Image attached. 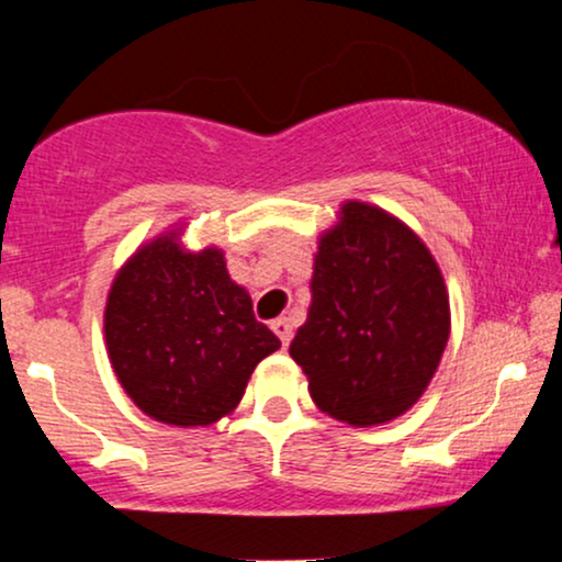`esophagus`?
<instances>
[{"instance_id":"34e87169","label":"esophagus","mask_w":562,"mask_h":562,"mask_svg":"<svg viewBox=\"0 0 562 562\" xmlns=\"http://www.w3.org/2000/svg\"><path fill=\"white\" fill-rule=\"evenodd\" d=\"M272 330H274L277 338L282 340V346H288L290 338H293V322H290L288 317L274 319V322H272Z\"/></svg>"}]
</instances>
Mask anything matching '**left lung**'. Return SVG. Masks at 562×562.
I'll use <instances>...</instances> for the list:
<instances>
[{"label":"left lung","mask_w":562,"mask_h":562,"mask_svg":"<svg viewBox=\"0 0 562 562\" xmlns=\"http://www.w3.org/2000/svg\"><path fill=\"white\" fill-rule=\"evenodd\" d=\"M449 340V295L434 256L398 218L346 203L314 259L312 306L290 344L322 412L348 425L404 415Z\"/></svg>","instance_id":"1"}]
</instances>
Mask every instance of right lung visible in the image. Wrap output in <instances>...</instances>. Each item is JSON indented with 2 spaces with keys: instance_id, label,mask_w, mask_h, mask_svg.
<instances>
[{
  "instance_id": "right-lung-1",
  "label": "right lung",
  "mask_w": 562,
  "mask_h": 562,
  "mask_svg": "<svg viewBox=\"0 0 562 562\" xmlns=\"http://www.w3.org/2000/svg\"><path fill=\"white\" fill-rule=\"evenodd\" d=\"M105 340L132 402L182 428L229 415L256 364L280 348L229 280L222 250L187 254L177 232L147 243L115 274Z\"/></svg>"
}]
</instances>
